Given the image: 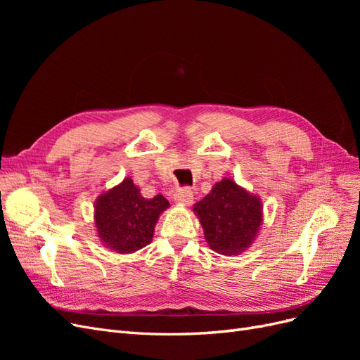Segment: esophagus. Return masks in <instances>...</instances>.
I'll return each instance as SVG.
<instances>
[{
	"label": "esophagus",
	"mask_w": 360,
	"mask_h": 360,
	"mask_svg": "<svg viewBox=\"0 0 360 360\" xmlns=\"http://www.w3.org/2000/svg\"><path fill=\"white\" fill-rule=\"evenodd\" d=\"M193 200V193L189 188H180L174 193V201L181 205H189Z\"/></svg>",
	"instance_id": "1"
}]
</instances>
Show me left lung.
<instances>
[{"instance_id":"left-lung-1","label":"left lung","mask_w":360,"mask_h":360,"mask_svg":"<svg viewBox=\"0 0 360 360\" xmlns=\"http://www.w3.org/2000/svg\"><path fill=\"white\" fill-rule=\"evenodd\" d=\"M193 210L200 217L207 243L222 255L243 252L263 221L258 198L238 188L231 179L216 183Z\"/></svg>"}]
</instances>
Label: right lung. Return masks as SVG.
<instances>
[{
    "label": "right lung",
    "mask_w": 360,
    "mask_h": 360,
    "mask_svg": "<svg viewBox=\"0 0 360 360\" xmlns=\"http://www.w3.org/2000/svg\"><path fill=\"white\" fill-rule=\"evenodd\" d=\"M168 205V200L160 193L153 198L141 197L134 181L126 179L97 200V233L102 242L117 252H135L151 242L158 217Z\"/></svg>",
    "instance_id": "1"
}]
</instances>
